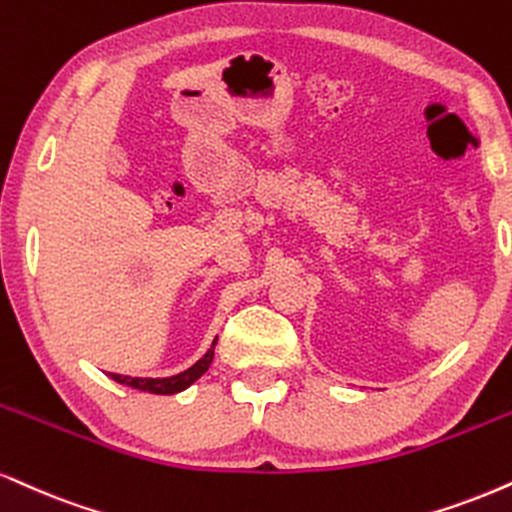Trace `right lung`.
<instances>
[{"label": "right lung", "instance_id": "right-lung-1", "mask_svg": "<svg viewBox=\"0 0 512 512\" xmlns=\"http://www.w3.org/2000/svg\"><path fill=\"white\" fill-rule=\"evenodd\" d=\"M217 343V341H214ZM214 343L212 348L207 350L205 357L202 360H197L193 367L186 369V372L176 374V377H166V379H138V377H123V374H109L114 381H119V384H126V386H133V389L138 391H147V393H159V396H171V393H178L183 389H188L193 381H197L202 377V374L207 372L209 365H212L214 360Z\"/></svg>", "mask_w": 512, "mask_h": 512}]
</instances>
